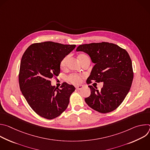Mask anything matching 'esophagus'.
Segmentation results:
<instances>
[{
	"instance_id": "34e87169",
	"label": "esophagus",
	"mask_w": 150,
	"mask_h": 150,
	"mask_svg": "<svg viewBox=\"0 0 150 150\" xmlns=\"http://www.w3.org/2000/svg\"><path fill=\"white\" fill-rule=\"evenodd\" d=\"M75 88H76V90H81V88H83V85H78V86H76Z\"/></svg>"
}]
</instances>
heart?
Listing matches in <instances>:
<instances>
[{"label":"heart","mask_w":150,"mask_h":150,"mask_svg":"<svg viewBox=\"0 0 150 150\" xmlns=\"http://www.w3.org/2000/svg\"><path fill=\"white\" fill-rule=\"evenodd\" d=\"M68 56H66L64 57L61 62H60V67L62 69H65L67 67V62H68ZM78 59L79 60V61L81 62V63H82L84 61H85L87 59H90L89 57L85 55L84 54H81L78 56ZM82 78V76L81 75H78V74H71L69 75L68 76V81L73 83V84H78L81 81V79Z\"/></svg>","instance_id":"1"}]
</instances>
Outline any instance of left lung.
Wrapping results in <instances>:
<instances>
[{
  "label": "left lung",
  "instance_id": "1",
  "mask_svg": "<svg viewBox=\"0 0 150 150\" xmlns=\"http://www.w3.org/2000/svg\"><path fill=\"white\" fill-rule=\"evenodd\" d=\"M76 51L87 53L95 63L87 84L103 82L100 90L89 85L90 96L85 98L86 103L94 110L107 113L121 104L132 85L134 72L131 57L124 49L108 42H93L79 45Z\"/></svg>",
  "mask_w": 150,
  "mask_h": 150
}]
</instances>
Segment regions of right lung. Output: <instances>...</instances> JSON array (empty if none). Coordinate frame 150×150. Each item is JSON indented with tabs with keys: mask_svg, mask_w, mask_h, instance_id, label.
Instances as JSON below:
<instances>
[{
	"mask_svg": "<svg viewBox=\"0 0 150 150\" xmlns=\"http://www.w3.org/2000/svg\"><path fill=\"white\" fill-rule=\"evenodd\" d=\"M75 47L46 41L30 45L23 54L19 72V87L38 115L53 119L68 108L75 88L67 82L56 88L52 86L50 79L59 76L62 60Z\"/></svg>",
	"mask_w": 150,
	"mask_h": 150,
	"instance_id": "1",
	"label": "right lung"
}]
</instances>
